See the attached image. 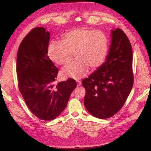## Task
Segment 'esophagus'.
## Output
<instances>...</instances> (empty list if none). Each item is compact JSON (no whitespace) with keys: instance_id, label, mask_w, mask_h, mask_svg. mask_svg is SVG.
<instances>
[{"instance_id":"34e87169","label":"esophagus","mask_w":151,"mask_h":151,"mask_svg":"<svg viewBox=\"0 0 151 151\" xmlns=\"http://www.w3.org/2000/svg\"><path fill=\"white\" fill-rule=\"evenodd\" d=\"M76 82H77V85H78V86H81V81H79V80H77V81H76Z\"/></svg>"}]
</instances>
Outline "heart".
<instances>
[{
  "mask_svg": "<svg viewBox=\"0 0 151 151\" xmlns=\"http://www.w3.org/2000/svg\"><path fill=\"white\" fill-rule=\"evenodd\" d=\"M108 38L103 32L76 28L63 35L61 42L52 41L48 48L50 59L58 65L70 62L75 55L77 60L63 67V77L78 79L85 76L89 67L96 68L104 62L108 52Z\"/></svg>",
  "mask_w": 151,
  "mask_h": 151,
  "instance_id": "obj_1",
  "label": "heart"
}]
</instances>
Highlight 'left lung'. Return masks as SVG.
<instances>
[{"mask_svg":"<svg viewBox=\"0 0 151 151\" xmlns=\"http://www.w3.org/2000/svg\"><path fill=\"white\" fill-rule=\"evenodd\" d=\"M109 50L104 63L82 81L84 104L93 116L105 119L120 110L134 84L132 49L121 29L111 30Z\"/></svg>","mask_w":151,"mask_h":151,"instance_id":"left-lung-1","label":"left lung"}]
</instances>
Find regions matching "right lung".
Masks as SVG:
<instances>
[{"label":"right lung","instance_id":"obj_1","mask_svg":"<svg viewBox=\"0 0 151 151\" xmlns=\"http://www.w3.org/2000/svg\"><path fill=\"white\" fill-rule=\"evenodd\" d=\"M50 33L43 27L32 29L17 53L19 89L27 106L40 120H54L64 110L76 88L74 79L55 83L58 72L48 56Z\"/></svg>","mask_w":151,"mask_h":151}]
</instances>
